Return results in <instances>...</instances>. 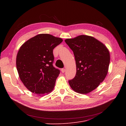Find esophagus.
<instances>
[{
    "label": "esophagus",
    "instance_id": "34e87169",
    "mask_svg": "<svg viewBox=\"0 0 126 126\" xmlns=\"http://www.w3.org/2000/svg\"><path fill=\"white\" fill-rule=\"evenodd\" d=\"M61 71H62V73H64V72L65 71V68H62V69H61Z\"/></svg>",
    "mask_w": 126,
    "mask_h": 126
}]
</instances>
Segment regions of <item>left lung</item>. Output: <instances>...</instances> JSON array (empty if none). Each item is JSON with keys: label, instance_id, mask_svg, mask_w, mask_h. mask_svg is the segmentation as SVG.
I'll use <instances>...</instances> for the list:
<instances>
[{"label": "left lung", "instance_id": "left-lung-1", "mask_svg": "<svg viewBox=\"0 0 126 126\" xmlns=\"http://www.w3.org/2000/svg\"><path fill=\"white\" fill-rule=\"evenodd\" d=\"M73 51L77 72L69 81L71 89L79 94H87L96 89L106 77L110 52L103 43L92 36L80 35L65 40Z\"/></svg>", "mask_w": 126, "mask_h": 126}]
</instances>
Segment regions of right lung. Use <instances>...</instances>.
I'll list each match as a JSON object with an SVG mask.
<instances>
[{"instance_id":"add662e5","label":"right lung","mask_w":126,"mask_h":126,"mask_svg":"<svg viewBox=\"0 0 126 126\" xmlns=\"http://www.w3.org/2000/svg\"><path fill=\"white\" fill-rule=\"evenodd\" d=\"M63 39L50 34H41L24 42L16 57L19 77L25 87L42 96L54 88L60 70L52 65L53 49Z\"/></svg>"}]
</instances>
